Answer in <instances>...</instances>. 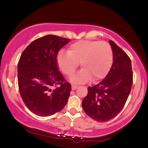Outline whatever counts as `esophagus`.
Masks as SVG:
<instances>
[{
	"mask_svg": "<svg viewBox=\"0 0 148 148\" xmlns=\"http://www.w3.org/2000/svg\"><path fill=\"white\" fill-rule=\"evenodd\" d=\"M77 88H78L77 86H75V85H72V90H75Z\"/></svg>",
	"mask_w": 148,
	"mask_h": 148,
	"instance_id": "1",
	"label": "esophagus"
}]
</instances>
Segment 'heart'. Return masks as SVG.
Returning a JSON list of instances; mask_svg holds the SVG:
<instances>
[{"label":"heart","mask_w":148,"mask_h":148,"mask_svg":"<svg viewBox=\"0 0 148 148\" xmlns=\"http://www.w3.org/2000/svg\"><path fill=\"white\" fill-rule=\"evenodd\" d=\"M113 51L109 44L95 40H79L69 47L68 52L60 50L56 61L60 70L71 76L81 63V69L72 76L75 83L90 80L97 82L107 75L113 64Z\"/></svg>","instance_id":"obj_1"}]
</instances>
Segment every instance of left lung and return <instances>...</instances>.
<instances>
[{
  "instance_id": "1",
  "label": "left lung",
  "mask_w": 148,
  "mask_h": 148,
  "mask_svg": "<svg viewBox=\"0 0 148 148\" xmlns=\"http://www.w3.org/2000/svg\"><path fill=\"white\" fill-rule=\"evenodd\" d=\"M109 43L113 56L111 68L101 82L88 88L82 101L85 113L98 122L108 121L121 111L133 84L130 57L115 42L110 40Z\"/></svg>"
}]
</instances>
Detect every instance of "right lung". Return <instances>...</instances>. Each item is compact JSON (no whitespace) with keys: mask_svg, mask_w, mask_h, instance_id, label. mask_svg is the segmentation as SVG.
<instances>
[{"mask_svg":"<svg viewBox=\"0 0 148 148\" xmlns=\"http://www.w3.org/2000/svg\"><path fill=\"white\" fill-rule=\"evenodd\" d=\"M69 42V39L56 35H45L32 42L20 57L17 67L20 95L27 108L38 116L55 114L67 104L72 88L59 72L56 58Z\"/></svg>","mask_w":148,"mask_h":148,"instance_id":"add662e5","label":"right lung"}]
</instances>
